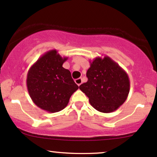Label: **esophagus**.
Here are the masks:
<instances>
[{"label":"esophagus","mask_w":157,"mask_h":157,"mask_svg":"<svg viewBox=\"0 0 157 157\" xmlns=\"http://www.w3.org/2000/svg\"><path fill=\"white\" fill-rule=\"evenodd\" d=\"M75 81V82H76V84L78 86H80L81 83H82V79H81V78H77Z\"/></svg>","instance_id":"34e87169"}]
</instances>
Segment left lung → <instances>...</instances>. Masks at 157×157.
Wrapping results in <instances>:
<instances>
[{
	"label": "left lung",
	"instance_id": "1",
	"mask_svg": "<svg viewBox=\"0 0 157 157\" xmlns=\"http://www.w3.org/2000/svg\"><path fill=\"white\" fill-rule=\"evenodd\" d=\"M90 63L86 72L88 81L79 88L98 111L110 113L116 111L128 96V75L109 56L97 57Z\"/></svg>",
	"mask_w": 157,
	"mask_h": 157
}]
</instances>
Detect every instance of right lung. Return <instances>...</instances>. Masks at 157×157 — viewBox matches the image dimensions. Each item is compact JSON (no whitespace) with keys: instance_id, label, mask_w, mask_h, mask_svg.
<instances>
[{"instance_id":"add662e5","label":"right lung","mask_w":157,"mask_h":157,"mask_svg":"<svg viewBox=\"0 0 157 157\" xmlns=\"http://www.w3.org/2000/svg\"><path fill=\"white\" fill-rule=\"evenodd\" d=\"M67 59L61 57L56 49L50 50L29 70L27 89L40 109L50 113L58 112L67 106L70 97L79 89L69 70L63 67Z\"/></svg>"}]
</instances>
